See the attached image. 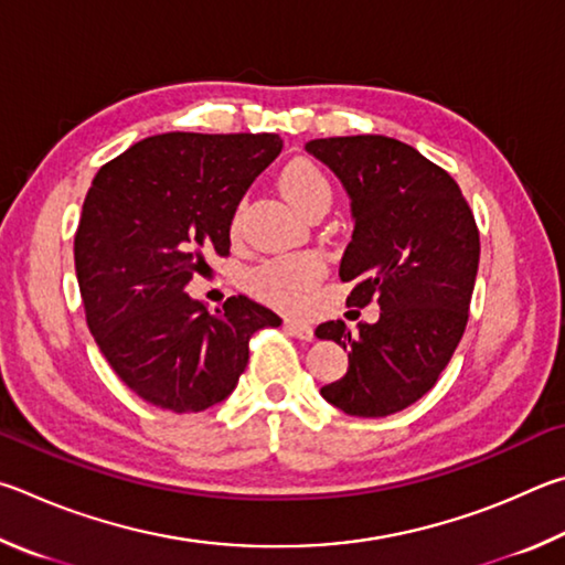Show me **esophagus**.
I'll return each instance as SVG.
<instances>
[{
    "label": "esophagus",
    "instance_id": "1",
    "mask_svg": "<svg viewBox=\"0 0 565 565\" xmlns=\"http://www.w3.org/2000/svg\"><path fill=\"white\" fill-rule=\"evenodd\" d=\"M285 330H288L290 334H295V338H298V340H305V342H310L315 338L312 324L305 322V320H285Z\"/></svg>",
    "mask_w": 565,
    "mask_h": 565
}]
</instances>
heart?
Instances as JSON below:
<instances>
[{
	"instance_id": "1",
	"label": "heart",
	"mask_w": 565,
	"mask_h": 565,
	"mask_svg": "<svg viewBox=\"0 0 565 565\" xmlns=\"http://www.w3.org/2000/svg\"><path fill=\"white\" fill-rule=\"evenodd\" d=\"M280 188L288 201L300 213H308L312 205L330 203L332 191L324 173L310 161H292L280 175ZM241 231V213L233 217V235ZM324 263L315 253H295L273 257L250 275V288L257 298L275 305L285 312H302L312 300L315 285L320 282Z\"/></svg>"
}]
</instances>
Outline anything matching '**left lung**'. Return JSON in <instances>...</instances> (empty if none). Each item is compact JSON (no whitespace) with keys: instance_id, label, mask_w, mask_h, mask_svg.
Returning <instances> with one entry per match:
<instances>
[{"instance_id":"8db88e82","label":"left lung","mask_w":565,"mask_h":565,"mask_svg":"<svg viewBox=\"0 0 565 565\" xmlns=\"http://www.w3.org/2000/svg\"><path fill=\"white\" fill-rule=\"evenodd\" d=\"M305 151L338 175L354 231L340 277L348 305H380V320L318 324L350 367L320 394L352 417H387L422 399L447 367L469 320L479 231L454 178L387 136L315 138Z\"/></svg>"}]
</instances>
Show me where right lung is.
<instances>
[{
	"label": "right lung",
	"mask_w": 565,
	"mask_h": 565,
	"mask_svg": "<svg viewBox=\"0 0 565 565\" xmlns=\"http://www.w3.org/2000/svg\"><path fill=\"white\" fill-rule=\"evenodd\" d=\"M282 151L277 134H161L96 173L74 237L86 322L138 397L178 414L235 390L247 340L282 320L245 295L207 310L185 292L205 255L231 253L237 205Z\"/></svg>",
	"instance_id": "right-lung-1"
}]
</instances>
